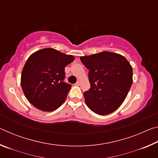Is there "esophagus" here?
Returning <instances> with one entry per match:
<instances>
[{
  "label": "esophagus",
  "instance_id": "obj_1",
  "mask_svg": "<svg viewBox=\"0 0 158 158\" xmlns=\"http://www.w3.org/2000/svg\"><path fill=\"white\" fill-rule=\"evenodd\" d=\"M76 85H80V81H77V83H76Z\"/></svg>",
  "mask_w": 158,
  "mask_h": 158
}]
</instances>
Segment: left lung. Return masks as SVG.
Segmentation results:
<instances>
[{"instance_id":"8db88e82","label":"left lung","mask_w":158,"mask_h":158,"mask_svg":"<svg viewBox=\"0 0 158 158\" xmlns=\"http://www.w3.org/2000/svg\"><path fill=\"white\" fill-rule=\"evenodd\" d=\"M89 72L90 89L84 92L90 110L100 116L112 113L126 98L132 84V67L123 56L102 52L80 57Z\"/></svg>"}]
</instances>
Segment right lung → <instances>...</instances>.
Instances as JSON below:
<instances>
[{"label":"right lung","mask_w":158,"mask_h":158,"mask_svg":"<svg viewBox=\"0 0 158 158\" xmlns=\"http://www.w3.org/2000/svg\"><path fill=\"white\" fill-rule=\"evenodd\" d=\"M74 60L53 48L37 51L23 66L21 85L26 99L42 111H53L65 102L71 85L63 81L65 68Z\"/></svg>","instance_id":"1"}]
</instances>
